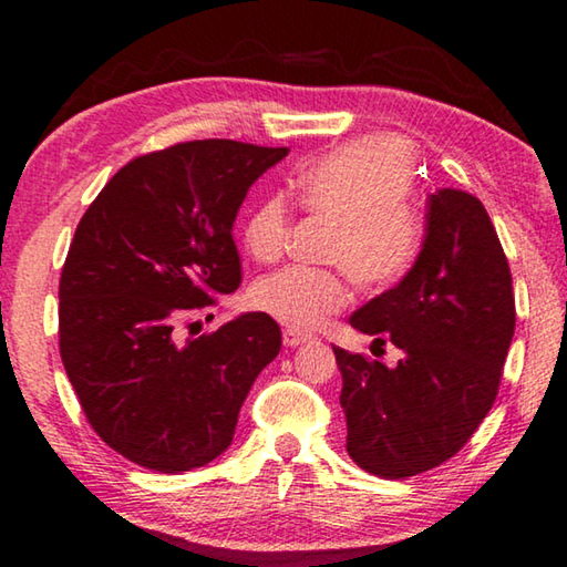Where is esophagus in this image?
I'll use <instances>...</instances> for the list:
<instances>
[{"mask_svg": "<svg viewBox=\"0 0 567 567\" xmlns=\"http://www.w3.org/2000/svg\"><path fill=\"white\" fill-rule=\"evenodd\" d=\"M310 340H315L312 334L300 332V330H285L282 332V342L287 344V348H297V344H305V342H310Z\"/></svg>", "mask_w": 567, "mask_h": 567, "instance_id": "obj_1", "label": "esophagus"}]
</instances>
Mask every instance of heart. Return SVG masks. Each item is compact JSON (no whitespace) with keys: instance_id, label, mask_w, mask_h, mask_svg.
<instances>
[{"instance_id":"heart-1","label":"heart","mask_w":567,"mask_h":567,"mask_svg":"<svg viewBox=\"0 0 567 567\" xmlns=\"http://www.w3.org/2000/svg\"><path fill=\"white\" fill-rule=\"evenodd\" d=\"M417 150L395 132L364 134L312 159L292 179L295 205L332 225L324 260L340 265L364 292L398 285L415 265L425 223L410 192ZM290 207L270 195L249 209L243 225L247 252L275 262L285 252ZM350 300L340 270L287 267L252 287V305L292 330H312Z\"/></svg>"}]
</instances>
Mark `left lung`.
Here are the masks:
<instances>
[{
	"mask_svg": "<svg viewBox=\"0 0 567 567\" xmlns=\"http://www.w3.org/2000/svg\"><path fill=\"white\" fill-rule=\"evenodd\" d=\"M350 324L405 352L388 368L332 348L350 457L390 480L443 465L491 412L515 332L511 267L483 203L450 187L430 195L412 270Z\"/></svg>",
	"mask_w": 567,
	"mask_h": 567,
	"instance_id": "8db88e82",
	"label": "left lung"
}]
</instances>
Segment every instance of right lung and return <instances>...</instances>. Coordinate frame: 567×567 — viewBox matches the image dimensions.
<instances>
[{"instance_id": "1", "label": "right lung", "mask_w": 567, "mask_h": 567, "mask_svg": "<svg viewBox=\"0 0 567 567\" xmlns=\"http://www.w3.org/2000/svg\"><path fill=\"white\" fill-rule=\"evenodd\" d=\"M287 152L195 140L140 155L76 225L60 277V354L94 433L132 463L185 473L223 455L280 352L265 312L187 342L177 328L243 282L237 209Z\"/></svg>"}]
</instances>
